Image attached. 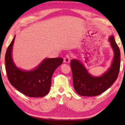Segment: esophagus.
<instances>
[{"label":"esophagus","instance_id":"34e87169","mask_svg":"<svg viewBox=\"0 0 125 125\" xmlns=\"http://www.w3.org/2000/svg\"><path fill=\"white\" fill-rule=\"evenodd\" d=\"M70 61V56L69 54H67L64 58V62L68 63Z\"/></svg>","mask_w":125,"mask_h":125}]
</instances>
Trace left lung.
Returning <instances> with one entry per match:
<instances>
[{
    "label": "left lung",
    "mask_w": 125,
    "mask_h": 125,
    "mask_svg": "<svg viewBox=\"0 0 125 125\" xmlns=\"http://www.w3.org/2000/svg\"><path fill=\"white\" fill-rule=\"evenodd\" d=\"M109 41L114 51V57L111 67L103 75L93 77L79 60H71L70 64L73 86L76 92L80 95H99L110 87L117 78L120 67V51L113 35L110 37Z\"/></svg>",
    "instance_id": "1"
}]
</instances>
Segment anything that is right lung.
I'll return each instance as SVG.
<instances>
[{
    "label": "right lung",
    "mask_w": 125,
    "mask_h": 125,
    "mask_svg": "<svg viewBox=\"0 0 125 125\" xmlns=\"http://www.w3.org/2000/svg\"><path fill=\"white\" fill-rule=\"evenodd\" d=\"M14 40L15 37L8 46L5 56L6 72L10 84L26 96H45L50 91L53 74L62 64L63 58H46L33 70H21L14 64L12 58Z\"/></svg>",
    "instance_id": "1"
}]
</instances>
